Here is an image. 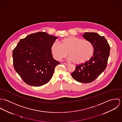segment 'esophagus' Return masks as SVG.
<instances>
[{"label":"esophagus","mask_w":122,"mask_h":122,"mask_svg":"<svg viewBox=\"0 0 122 122\" xmlns=\"http://www.w3.org/2000/svg\"><path fill=\"white\" fill-rule=\"evenodd\" d=\"M64 65H65V66H68L69 65V64H68V63H63Z\"/></svg>","instance_id":"esophagus-1"}]
</instances>
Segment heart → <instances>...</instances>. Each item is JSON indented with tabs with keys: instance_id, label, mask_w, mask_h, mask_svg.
<instances>
[{
	"instance_id": "heart-1",
	"label": "heart",
	"mask_w": 122,
	"mask_h": 122,
	"mask_svg": "<svg viewBox=\"0 0 122 122\" xmlns=\"http://www.w3.org/2000/svg\"><path fill=\"white\" fill-rule=\"evenodd\" d=\"M60 43L54 42L51 47L53 56L57 60L65 58L68 52L70 61L75 64H82L90 60L93 55L94 46L89 41L70 36L62 39Z\"/></svg>"
}]
</instances>
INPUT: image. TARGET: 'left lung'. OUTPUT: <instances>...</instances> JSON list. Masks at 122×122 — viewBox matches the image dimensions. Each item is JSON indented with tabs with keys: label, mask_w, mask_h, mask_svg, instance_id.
<instances>
[{
	"label": "left lung",
	"mask_w": 122,
	"mask_h": 122,
	"mask_svg": "<svg viewBox=\"0 0 122 122\" xmlns=\"http://www.w3.org/2000/svg\"><path fill=\"white\" fill-rule=\"evenodd\" d=\"M83 37L94 46L92 57L87 62L76 65L71 74L76 81L90 83L93 81L106 69L109 55L110 46L104 36L95 32H85Z\"/></svg>",
	"instance_id": "left-lung-1"
}]
</instances>
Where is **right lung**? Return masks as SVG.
<instances>
[{"instance_id":"1","label":"right lung","mask_w":122,"mask_h":122,"mask_svg":"<svg viewBox=\"0 0 122 122\" xmlns=\"http://www.w3.org/2000/svg\"><path fill=\"white\" fill-rule=\"evenodd\" d=\"M57 37L39 32L21 39L13 51L15 70L27 85L40 86L52 78L60 63L52 57L51 46Z\"/></svg>"}]
</instances>
